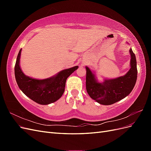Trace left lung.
Wrapping results in <instances>:
<instances>
[{
	"mask_svg": "<svg viewBox=\"0 0 151 151\" xmlns=\"http://www.w3.org/2000/svg\"><path fill=\"white\" fill-rule=\"evenodd\" d=\"M130 54V68L127 74L115 79H105L99 83L94 72L88 67L86 68V90L89 96L98 103L110 105L127 96L133 90L137 77V68L135 54L132 48Z\"/></svg>",
	"mask_w": 151,
	"mask_h": 151,
	"instance_id": "8db88e82",
	"label": "left lung"
}]
</instances>
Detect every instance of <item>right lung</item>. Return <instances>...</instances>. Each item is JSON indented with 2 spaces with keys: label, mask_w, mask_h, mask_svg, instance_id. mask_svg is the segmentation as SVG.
Masks as SVG:
<instances>
[{
  "label": "right lung",
  "mask_w": 151,
  "mask_h": 151,
  "mask_svg": "<svg viewBox=\"0 0 151 151\" xmlns=\"http://www.w3.org/2000/svg\"><path fill=\"white\" fill-rule=\"evenodd\" d=\"M21 50L17 55L14 67L15 77L19 89L26 96L40 104L46 105L57 101L64 93L65 83L78 66L67 68L53 77L37 79L26 76L20 67Z\"/></svg>",
  "instance_id": "obj_1"
}]
</instances>
